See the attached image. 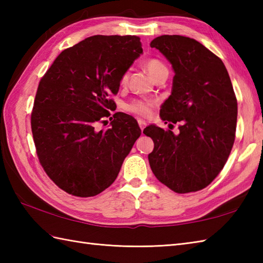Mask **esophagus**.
Listing matches in <instances>:
<instances>
[{
    "label": "esophagus",
    "mask_w": 263,
    "mask_h": 263,
    "mask_svg": "<svg viewBox=\"0 0 263 263\" xmlns=\"http://www.w3.org/2000/svg\"><path fill=\"white\" fill-rule=\"evenodd\" d=\"M138 124H139V126H140V128H141V131L143 130L144 127H146V125H147V123H146V121H143V120H139L138 121Z\"/></svg>",
    "instance_id": "1"
}]
</instances>
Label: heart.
I'll return each instance as SVG.
<instances>
[{
  "label": "heart",
  "mask_w": 263,
  "mask_h": 263,
  "mask_svg": "<svg viewBox=\"0 0 263 263\" xmlns=\"http://www.w3.org/2000/svg\"><path fill=\"white\" fill-rule=\"evenodd\" d=\"M144 65H146L148 72L150 73V76L154 78V79H156V78H157L159 74L164 73V72H167V73H168L167 66L158 59H149L146 61ZM128 77H130V70H125L120 78L121 86L126 85L128 81ZM154 104H155L154 100L135 99V100H132L131 103L125 105V109L127 111H130V113L146 117L150 114V111H152V107L154 106Z\"/></svg>",
  "instance_id": "b5f03b06"
}]
</instances>
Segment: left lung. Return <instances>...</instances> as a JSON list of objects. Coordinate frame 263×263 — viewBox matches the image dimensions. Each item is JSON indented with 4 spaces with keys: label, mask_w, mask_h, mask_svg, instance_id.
<instances>
[{
    "label": "left lung",
    "mask_w": 263,
    "mask_h": 263,
    "mask_svg": "<svg viewBox=\"0 0 263 263\" xmlns=\"http://www.w3.org/2000/svg\"><path fill=\"white\" fill-rule=\"evenodd\" d=\"M174 69L163 121L180 122V133L149 125L155 147L148 155L157 180L176 193L208 186L224 168L235 141L237 99L222 61L193 38L163 35L150 43Z\"/></svg>",
    "instance_id": "left-lung-1"
}]
</instances>
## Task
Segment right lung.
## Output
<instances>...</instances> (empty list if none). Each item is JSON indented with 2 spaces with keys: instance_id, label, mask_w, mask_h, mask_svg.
<instances>
[{
  "instance_id": "1",
  "label": "right lung",
  "mask_w": 263,
  "mask_h": 263,
  "mask_svg": "<svg viewBox=\"0 0 263 263\" xmlns=\"http://www.w3.org/2000/svg\"><path fill=\"white\" fill-rule=\"evenodd\" d=\"M141 53L138 36H91L64 49L39 81L33 142L47 176L66 193L88 198L103 192L140 137L137 120L121 111L111 127L97 126L115 110L111 97L120 78Z\"/></svg>"
}]
</instances>
